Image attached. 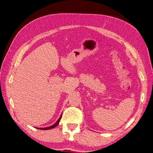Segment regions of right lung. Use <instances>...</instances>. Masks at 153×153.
<instances>
[{
    "instance_id": "add662e5",
    "label": "right lung",
    "mask_w": 153,
    "mask_h": 153,
    "mask_svg": "<svg viewBox=\"0 0 153 153\" xmlns=\"http://www.w3.org/2000/svg\"><path fill=\"white\" fill-rule=\"evenodd\" d=\"M61 118V116H60L59 118V120L57 121V122H56V123H55V124H53V125H52V126L48 127H46V128H39V129H41V130H48V129L53 128H54V127H56L57 126V125H58L59 123V121H60Z\"/></svg>"
}]
</instances>
